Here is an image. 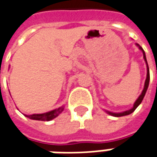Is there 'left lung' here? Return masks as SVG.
I'll return each mask as SVG.
<instances>
[{
	"label": "left lung",
	"instance_id": "8db88e82",
	"mask_svg": "<svg viewBox=\"0 0 157 157\" xmlns=\"http://www.w3.org/2000/svg\"><path fill=\"white\" fill-rule=\"evenodd\" d=\"M136 46L139 48V49H140L141 51L143 52V59H144V61H145V62H146V65H147V77H146V80H145V83H144V88H143V92H142V94H141V95H139V97L137 98V100L135 101V103H134V105H133L132 109H128V110L121 112V113H113V112H109V111H106L109 115H111V116H116V117H119V116H128V115L131 114V113H133L134 111L136 110V109L137 108L138 106L141 104V102H142L143 100V97H144V95H145V94H146V91H147V89H148V87H149V65H148V62H147V59H146V56H145V52H144V50L143 49V48L140 46L139 44H137V43H136Z\"/></svg>",
	"mask_w": 157,
	"mask_h": 157
}]
</instances>
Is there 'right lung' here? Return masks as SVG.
<instances>
[{"label":"right lung","mask_w":157,"mask_h":157,"mask_svg":"<svg viewBox=\"0 0 157 157\" xmlns=\"http://www.w3.org/2000/svg\"><path fill=\"white\" fill-rule=\"evenodd\" d=\"M64 109V107L62 106L58 109H56L54 110L48 111L47 113H43V114H33V115H24L25 116L29 117L32 120H37V121H51L54 118H56L58 116L62 111Z\"/></svg>","instance_id":"right-lung-1"}]
</instances>
